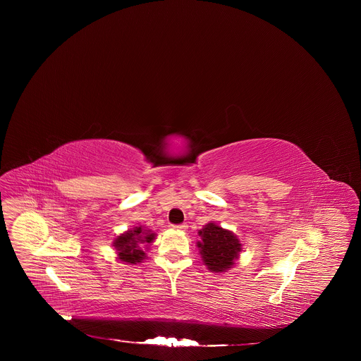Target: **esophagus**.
<instances>
[{
	"label": "esophagus",
	"instance_id": "obj_1",
	"mask_svg": "<svg viewBox=\"0 0 361 361\" xmlns=\"http://www.w3.org/2000/svg\"><path fill=\"white\" fill-rule=\"evenodd\" d=\"M173 229H176V231H186V229H188V225H186V224H180V225H173Z\"/></svg>",
	"mask_w": 361,
	"mask_h": 361
}]
</instances>
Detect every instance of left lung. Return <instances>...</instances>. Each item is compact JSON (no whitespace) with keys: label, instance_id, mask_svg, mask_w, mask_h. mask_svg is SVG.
<instances>
[{"label":"left lung","instance_id":"8db88e82","mask_svg":"<svg viewBox=\"0 0 361 361\" xmlns=\"http://www.w3.org/2000/svg\"><path fill=\"white\" fill-rule=\"evenodd\" d=\"M197 242L202 261L211 272L222 274L231 269L242 253V243L238 236L215 222H208L200 231Z\"/></svg>","mask_w":361,"mask_h":361}]
</instances>
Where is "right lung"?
<instances>
[{
	"label": "right lung",
	"instance_id": "right-lung-1",
	"mask_svg": "<svg viewBox=\"0 0 361 361\" xmlns=\"http://www.w3.org/2000/svg\"><path fill=\"white\" fill-rule=\"evenodd\" d=\"M154 232L143 225L133 226L114 239L116 259L122 264L135 265L147 258L146 252L155 240Z\"/></svg>",
	"mask_w": 361,
	"mask_h": 361
}]
</instances>
